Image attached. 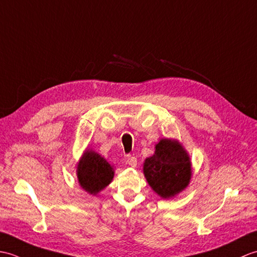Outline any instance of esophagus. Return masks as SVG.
<instances>
[{
  "label": "esophagus",
  "mask_w": 257,
  "mask_h": 257,
  "mask_svg": "<svg viewBox=\"0 0 257 257\" xmlns=\"http://www.w3.org/2000/svg\"><path fill=\"white\" fill-rule=\"evenodd\" d=\"M126 163L130 165L131 167H135L138 165V158L132 155H128L126 158Z\"/></svg>",
  "instance_id": "obj_1"
}]
</instances>
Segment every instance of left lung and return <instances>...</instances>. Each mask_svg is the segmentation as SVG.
<instances>
[{"label":"left lung","instance_id":"1","mask_svg":"<svg viewBox=\"0 0 257 257\" xmlns=\"http://www.w3.org/2000/svg\"><path fill=\"white\" fill-rule=\"evenodd\" d=\"M144 175L158 196L174 197L189 184V156L177 141L162 140L155 147V154L146 158Z\"/></svg>","mask_w":257,"mask_h":257}]
</instances>
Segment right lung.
Listing matches in <instances>:
<instances>
[{"label": "right lung", "instance_id": "obj_1", "mask_svg": "<svg viewBox=\"0 0 257 257\" xmlns=\"http://www.w3.org/2000/svg\"><path fill=\"white\" fill-rule=\"evenodd\" d=\"M79 184L90 195H96L110 184L114 172L103 157L92 151L84 153L77 169Z\"/></svg>", "mask_w": 257, "mask_h": 257}]
</instances>
